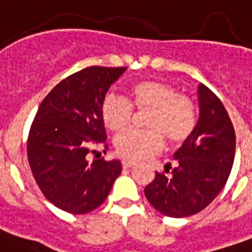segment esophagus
I'll return each instance as SVG.
<instances>
[{
    "instance_id": "1",
    "label": "esophagus",
    "mask_w": 252,
    "mask_h": 252,
    "mask_svg": "<svg viewBox=\"0 0 252 252\" xmlns=\"http://www.w3.org/2000/svg\"><path fill=\"white\" fill-rule=\"evenodd\" d=\"M121 164H123V167H124V168H129V167H133V165H135V161H132V160H123V161H121Z\"/></svg>"
}]
</instances>
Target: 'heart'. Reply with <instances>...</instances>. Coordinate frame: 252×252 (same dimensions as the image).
<instances>
[{"label": "heart", "mask_w": 252, "mask_h": 252, "mask_svg": "<svg viewBox=\"0 0 252 252\" xmlns=\"http://www.w3.org/2000/svg\"><path fill=\"white\" fill-rule=\"evenodd\" d=\"M126 100L108 94L102 100L101 119L108 129L121 132L133 119V109L148 111L147 131L131 129L115 139L117 155L126 160L145 159L163 148L164 137L171 144H182L192 136L197 113L192 100L160 80H141L128 88Z\"/></svg>", "instance_id": "obj_1"}]
</instances>
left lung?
<instances>
[{
	"mask_svg": "<svg viewBox=\"0 0 252 252\" xmlns=\"http://www.w3.org/2000/svg\"><path fill=\"white\" fill-rule=\"evenodd\" d=\"M199 120L192 136L175 154L171 176L156 172L144 189L155 210L184 218L204 210L224 187L235 158V129L219 97L199 85Z\"/></svg>",
	"mask_w": 252,
	"mask_h": 252,
	"instance_id": "8db88e82",
	"label": "left lung"
}]
</instances>
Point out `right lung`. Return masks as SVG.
<instances>
[{"instance_id": "add662e5", "label": "right lung", "mask_w": 252, "mask_h": 252, "mask_svg": "<svg viewBox=\"0 0 252 252\" xmlns=\"http://www.w3.org/2000/svg\"><path fill=\"white\" fill-rule=\"evenodd\" d=\"M126 68L88 66L60 81L38 107L28 136L33 178L44 196L69 214L101 206L121 172L119 160L88 161L94 147L108 150L101 104Z\"/></svg>"}]
</instances>
